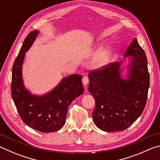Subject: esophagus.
Returning a JSON list of instances; mask_svg holds the SVG:
<instances>
[{"label":"esophagus","instance_id":"esophagus-1","mask_svg":"<svg viewBox=\"0 0 160 160\" xmlns=\"http://www.w3.org/2000/svg\"><path fill=\"white\" fill-rule=\"evenodd\" d=\"M88 82H89V79H88V76H84V77H83L82 78L83 84L84 86H86L88 83Z\"/></svg>","mask_w":160,"mask_h":160}]
</instances>
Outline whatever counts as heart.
I'll list each match as a JSON object with an SVG mask.
<instances>
[{"mask_svg": "<svg viewBox=\"0 0 160 160\" xmlns=\"http://www.w3.org/2000/svg\"><path fill=\"white\" fill-rule=\"evenodd\" d=\"M108 51L104 50V51L100 52L98 54L95 56L93 60V63L96 67H101L107 62V60H108Z\"/></svg>", "mask_w": 160, "mask_h": 160, "instance_id": "b5f03b06", "label": "heart"}]
</instances>
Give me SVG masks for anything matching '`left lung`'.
Wrapping results in <instances>:
<instances>
[{"label": "left lung", "instance_id": "obj_1", "mask_svg": "<svg viewBox=\"0 0 160 160\" xmlns=\"http://www.w3.org/2000/svg\"><path fill=\"white\" fill-rule=\"evenodd\" d=\"M124 57H131L126 78L122 77L124 61L111 63L88 74V91L96 100L93 120L104 131L127 129L141 115L146 104L150 75L146 55L136 38Z\"/></svg>", "mask_w": 160, "mask_h": 160}]
</instances>
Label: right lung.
Instances as JSON below:
<instances>
[{
    "label": "right lung",
    "instance_id": "right-lung-1",
    "mask_svg": "<svg viewBox=\"0 0 160 160\" xmlns=\"http://www.w3.org/2000/svg\"><path fill=\"white\" fill-rule=\"evenodd\" d=\"M38 33V30H34L28 34L14 62L11 94L25 124L41 132H54L63 127L69 105L84 89L82 76L79 74L63 78L52 90L42 96L32 94L25 88L22 69L25 52L32 46Z\"/></svg>",
    "mask_w": 160,
    "mask_h": 160
}]
</instances>
